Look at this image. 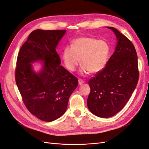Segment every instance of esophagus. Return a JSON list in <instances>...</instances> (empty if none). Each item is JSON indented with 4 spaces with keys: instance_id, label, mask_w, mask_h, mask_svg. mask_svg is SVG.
Masks as SVG:
<instances>
[{
    "instance_id": "34e87169",
    "label": "esophagus",
    "mask_w": 149,
    "mask_h": 149,
    "mask_svg": "<svg viewBox=\"0 0 149 149\" xmlns=\"http://www.w3.org/2000/svg\"><path fill=\"white\" fill-rule=\"evenodd\" d=\"M84 82V81H83V80H82V79H79V85H81V84H82Z\"/></svg>"
}]
</instances>
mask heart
I'll list each match as a JSON object with an SVG mask.
<instances>
[{"label": "heart", "mask_w": 149, "mask_h": 149, "mask_svg": "<svg viewBox=\"0 0 149 149\" xmlns=\"http://www.w3.org/2000/svg\"><path fill=\"white\" fill-rule=\"evenodd\" d=\"M110 47L104 40L91 37H80L74 40L71 47L64 48L62 57L65 65L70 71H74L80 63L83 72L96 74L107 64Z\"/></svg>", "instance_id": "heart-1"}]
</instances>
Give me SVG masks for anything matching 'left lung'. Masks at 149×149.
I'll return each instance as SVG.
<instances>
[{
  "instance_id": "1",
  "label": "left lung",
  "mask_w": 149,
  "mask_h": 149,
  "mask_svg": "<svg viewBox=\"0 0 149 149\" xmlns=\"http://www.w3.org/2000/svg\"><path fill=\"white\" fill-rule=\"evenodd\" d=\"M118 43L105 67L89 81L91 92L87 104L90 111L101 118L114 116L124 108L139 78L138 58L128 38L112 27Z\"/></svg>"
}]
</instances>
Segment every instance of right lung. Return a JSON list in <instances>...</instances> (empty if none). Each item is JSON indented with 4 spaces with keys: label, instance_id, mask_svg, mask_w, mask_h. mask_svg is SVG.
Instances as JSON below:
<instances>
[{
    "label": "right lung",
    "instance_id": "add662e5",
    "mask_svg": "<svg viewBox=\"0 0 149 149\" xmlns=\"http://www.w3.org/2000/svg\"><path fill=\"white\" fill-rule=\"evenodd\" d=\"M66 30L36 29L29 35L17 55L15 79L28 111L39 119L52 121L62 116L78 79L60 65L56 47ZM43 60L36 74L31 63Z\"/></svg>",
    "mask_w": 149,
    "mask_h": 149
}]
</instances>
